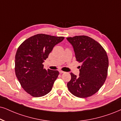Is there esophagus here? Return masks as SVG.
<instances>
[{
	"label": "esophagus",
	"instance_id": "34e87169",
	"mask_svg": "<svg viewBox=\"0 0 121 121\" xmlns=\"http://www.w3.org/2000/svg\"><path fill=\"white\" fill-rule=\"evenodd\" d=\"M59 73H65V72H64V71H59Z\"/></svg>",
	"mask_w": 121,
	"mask_h": 121
}]
</instances>
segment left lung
I'll list each match as a JSON object with an SVG mask.
<instances>
[{
	"label": "left lung",
	"instance_id": "8db88e82",
	"mask_svg": "<svg viewBox=\"0 0 121 121\" xmlns=\"http://www.w3.org/2000/svg\"><path fill=\"white\" fill-rule=\"evenodd\" d=\"M72 45L79 66V76L71 73L67 83L68 90L73 95L85 98L98 91L105 82L109 65L108 58L102 46L87 36L67 38Z\"/></svg>",
	"mask_w": 121,
	"mask_h": 121
}]
</instances>
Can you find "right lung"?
I'll return each instance as SVG.
<instances>
[{
    "instance_id": "right-lung-1",
    "label": "right lung",
    "mask_w": 121,
    "mask_h": 121,
    "mask_svg": "<svg viewBox=\"0 0 121 121\" xmlns=\"http://www.w3.org/2000/svg\"><path fill=\"white\" fill-rule=\"evenodd\" d=\"M64 37L37 34L21 44L15 56V73L24 90L34 97L44 96L52 90L58 71L44 68L43 63L54 47Z\"/></svg>"
}]
</instances>
